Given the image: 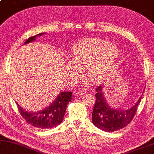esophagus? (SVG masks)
Instances as JSON below:
<instances>
[{
	"label": "esophagus",
	"mask_w": 154,
	"mask_h": 154,
	"mask_svg": "<svg viewBox=\"0 0 154 154\" xmlns=\"http://www.w3.org/2000/svg\"><path fill=\"white\" fill-rule=\"evenodd\" d=\"M76 94H77V96H82V95L85 94H86V91H84V90H79V91H77Z\"/></svg>",
	"instance_id": "1"
}]
</instances>
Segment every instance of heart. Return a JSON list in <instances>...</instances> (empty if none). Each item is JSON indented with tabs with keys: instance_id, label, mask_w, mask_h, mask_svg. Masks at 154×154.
<instances>
[{
	"instance_id": "1",
	"label": "heart",
	"mask_w": 154,
	"mask_h": 154,
	"mask_svg": "<svg viewBox=\"0 0 154 154\" xmlns=\"http://www.w3.org/2000/svg\"><path fill=\"white\" fill-rule=\"evenodd\" d=\"M117 56L118 48L115 45L100 38L85 39L73 47L72 63L68 65V70L70 74L77 75L79 70L86 68L88 79L95 83H100Z\"/></svg>"
}]
</instances>
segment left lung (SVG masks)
I'll use <instances>...</instances> for the list:
<instances>
[{"instance_id":"8db88e82","label":"left lung","mask_w":154,"mask_h":154,"mask_svg":"<svg viewBox=\"0 0 154 154\" xmlns=\"http://www.w3.org/2000/svg\"><path fill=\"white\" fill-rule=\"evenodd\" d=\"M103 86L96 88V102L92 112L93 123L99 129L105 132H114L122 129L131 123L137 112L142 97L135 105L128 109H115L109 107L105 100Z\"/></svg>"}]
</instances>
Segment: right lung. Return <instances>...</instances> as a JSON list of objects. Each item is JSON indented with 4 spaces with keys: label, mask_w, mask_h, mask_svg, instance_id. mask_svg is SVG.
Instances as JSON below:
<instances>
[{
    "label": "right lung",
    "mask_w": 154,
    "mask_h": 154,
    "mask_svg": "<svg viewBox=\"0 0 154 154\" xmlns=\"http://www.w3.org/2000/svg\"><path fill=\"white\" fill-rule=\"evenodd\" d=\"M44 33H41L31 37L26 41L24 44L33 42L37 37L42 35ZM71 99L72 92H61L55 100L47 108L34 112L24 111L18 104L17 106L19 113L29 124L40 129H49L53 128L62 122L66 113V107L71 101Z\"/></svg>",
    "instance_id": "1"
}]
</instances>
